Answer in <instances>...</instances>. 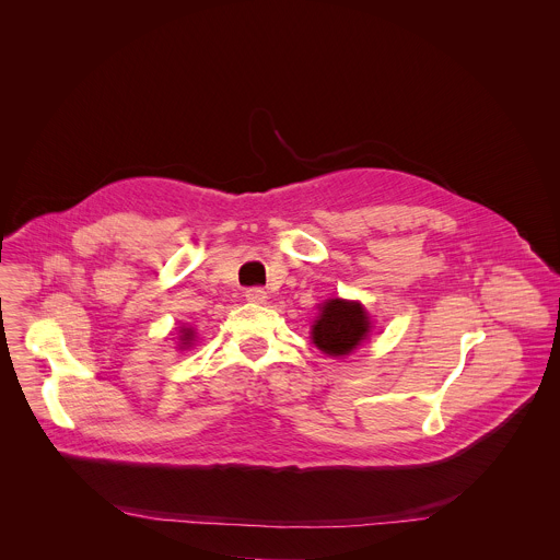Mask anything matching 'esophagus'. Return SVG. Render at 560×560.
<instances>
[{"label": "esophagus", "mask_w": 560, "mask_h": 560, "mask_svg": "<svg viewBox=\"0 0 560 560\" xmlns=\"http://www.w3.org/2000/svg\"><path fill=\"white\" fill-rule=\"evenodd\" d=\"M245 300L252 302V304H262V302L267 300V291L260 289V287H249V289L245 291Z\"/></svg>", "instance_id": "esophagus-1"}]
</instances>
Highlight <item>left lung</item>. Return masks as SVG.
<instances>
[{"mask_svg": "<svg viewBox=\"0 0 560 560\" xmlns=\"http://www.w3.org/2000/svg\"><path fill=\"white\" fill-rule=\"evenodd\" d=\"M369 334L366 311L355 302L329 300L313 325V342L329 355H347Z\"/></svg>", "mask_w": 560, "mask_h": 560, "instance_id": "1", "label": "left lung"}]
</instances>
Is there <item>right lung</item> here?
Listing matches in <instances>:
<instances>
[{
    "label": "right lung",
    "mask_w": 560,
    "mask_h": 560,
    "mask_svg": "<svg viewBox=\"0 0 560 560\" xmlns=\"http://www.w3.org/2000/svg\"><path fill=\"white\" fill-rule=\"evenodd\" d=\"M191 329H183V336H180V340H183V345H189V340H191Z\"/></svg>",
    "instance_id": "1"
}]
</instances>
